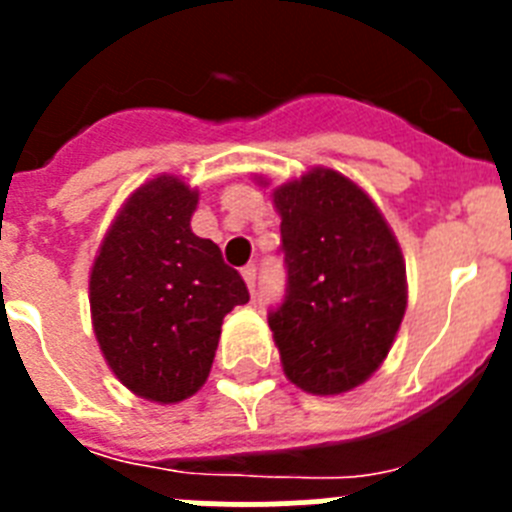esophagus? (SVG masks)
Masks as SVG:
<instances>
[{
	"mask_svg": "<svg viewBox=\"0 0 512 512\" xmlns=\"http://www.w3.org/2000/svg\"><path fill=\"white\" fill-rule=\"evenodd\" d=\"M243 279H246L248 289H251V295L256 292V266H246L243 269Z\"/></svg>",
	"mask_w": 512,
	"mask_h": 512,
	"instance_id": "1",
	"label": "esophagus"
}]
</instances>
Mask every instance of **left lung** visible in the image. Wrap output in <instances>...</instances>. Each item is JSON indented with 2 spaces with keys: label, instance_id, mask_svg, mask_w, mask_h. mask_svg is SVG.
<instances>
[{
  "label": "left lung",
  "instance_id": "1",
  "mask_svg": "<svg viewBox=\"0 0 512 512\" xmlns=\"http://www.w3.org/2000/svg\"><path fill=\"white\" fill-rule=\"evenodd\" d=\"M287 292L269 312L284 374L312 395L354 390L379 369L408 307L405 261L369 194L333 169L274 189Z\"/></svg>",
  "mask_w": 512,
  "mask_h": 512
}]
</instances>
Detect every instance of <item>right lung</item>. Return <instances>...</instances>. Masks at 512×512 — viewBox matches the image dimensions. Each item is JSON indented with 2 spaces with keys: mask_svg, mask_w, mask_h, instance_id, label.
<instances>
[{
  "mask_svg": "<svg viewBox=\"0 0 512 512\" xmlns=\"http://www.w3.org/2000/svg\"><path fill=\"white\" fill-rule=\"evenodd\" d=\"M197 200V189L169 174L135 189L89 277L104 359L130 392L161 405L207 382L223 318L248 302L241 274L189 228Z\"/></svg>",
  "mask_w": 512,
  "mask_h": 512,
  "instance_id": "obj_1",
  "label": "right lung"
}]
</instances>
